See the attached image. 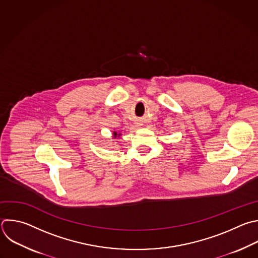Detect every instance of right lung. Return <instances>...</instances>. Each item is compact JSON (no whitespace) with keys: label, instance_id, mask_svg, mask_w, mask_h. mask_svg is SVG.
I'll use <instances>...</instances> for the list:
<instances>
[{"label":"right lung","instance_id":"1","mask_svg":"<svg viewBox=\"0 0 258 258\" xmlns=\"http://www.w3.org/2000/svg\"><path fill=\"white\" fill-rule=\"evenodd\" d=\"M120 136H121L120 133H117V132H113V133H112V138H113V139H118Z\"/></svg>","mask_w":258,"mask_h":258}]
</instances>
